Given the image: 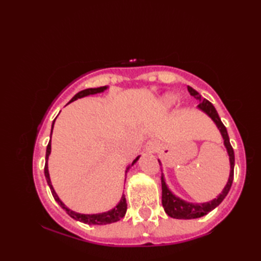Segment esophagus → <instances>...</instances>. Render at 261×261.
Masks as SVG:
<instances>
[{"label":"esophagus","mask_w":261,"mask_h":261,"mask_svg":"<svg viewBox=\"0 0 261 261\" xmlns=\"http://www.w3.org/2000/svg\"><path fill=\"white\" fill-rule=\"evenodd\" d=\"M157 148H158V143H157V141H154V140H149V141L147 142L146 149H147L148 151L153 152V151H156V150H157Z\"/></svg>","instance_id":"34e87169"}]
</instances>
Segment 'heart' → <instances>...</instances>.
<instances>
[{"mask_svg":"<svg viewBox=\"0 0 261 261\" xmlns=\"http://www.w3.org/2000/svg\"><path fill=\"white\" fill-rule=\"evenodd\" d=\"M175 96L174 95H170V94H168V95H165L162 99L163 104L165 105V107H170V105H173L175 103Z\"/></svg>","mask_w":261,"mask_h":261,"instance_id":"1","label":"heart"}]
</instances>
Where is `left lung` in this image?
I'll return each mask as SVG.
<instances>
[{
	"label": "left lung",
	"instance_id": "left-lung-1",
	"mask_svg": "<svg viewBox=\"0 0 261 261\" xmlns=\"http://www.w3.org/2000/svg\"><path fill=\"white\" fill-rule=\"evenodd\" d=\"M187 90L190 92L192 96L195 97L196 99L199 101V104L197 105V108L199 110H202L203 112L206 113L211 119L214 121V123L216 126L219 127V130L221 132V135L223 137L224 140V146L226 148V151L229 153L230 157V166H231V170H230V176H229V180L226 182V185L224 187V190L222 193L220 194L218 198H214L213 201L207 202V203H201V204H193V203H188L182 201L181 198L175 196L173 193L169 191V188L166 185V181L164 178V175H162V188H163V196H162V203L165 212L167 213L170 218L174 219H184V220H191V219H197L201 218L203 215H206L211 211L214 210L218 205L221 204V202L223 201L225 196L228 195V193L230 191V188L232 186V181H233V175H234V151L233 148H232L230 139H229V135L228 131H226V127L221 121L220 116L216 112L215 108L213 107V104L208 102L207 99L203 98L199 94L192 88L191 86H187ZM159 162V160H158ZM160 165V162H159Z\"/></svg>",
	"mask_w": 261,
	"mask_h": 261
}]
</instances>
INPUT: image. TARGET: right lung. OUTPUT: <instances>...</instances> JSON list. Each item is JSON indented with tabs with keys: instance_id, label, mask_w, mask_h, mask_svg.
I'll use <instances>...</instances> for the list:
<instances>
[{
	"instance_id": "1",
	"label": "right lung",
	"mask_w": 261,
	"mask_h": 261,
	"mask_svg": "<svg viewBox=\"0 0 261 261\" xmlns=\"http://www.w3.org/2000/svg\"><path fill=\"white\" fill-rule=\"evenodd\" d=\"M108 86H102V87H97V88H87V90H84V91H81L76 94V95L70 99V102L75 101V99L77 98H81V97H84V96H87V95H92V94H97V93H101V92H104L105 90H107ZM56 120V119H55ZM55 120L53 122V125H51V134H53V129H54V124H55ZM50 151H51V142L49 141L48 146H47V150H46V164H45V176H46V179H47V182L49 187H50V191H51V194L55 198V201H56L60 206H62L65 211L66 213H67L70 218H73L74 220L76 221H80V222H83V223H86V224H97V225H101V224H109V223H113V222H116V221L121 220L123 216L125 215V212H126V201H125V197L122 195V198L120 203L116 205V206L112 210L108 211V212H104V213H98V214H81V213H76L74 212V211H71L70 208H68L66 205L60 201L59 197L57 196L56 192H55L54 187L51 185V181H50V177H49V171H48V158H49V154H50ZM139 159V157H137L134 162H132L131 166H134L137 160ZM130 168V166L127 167V169Z\"/></svg>"
}]
</instances>
